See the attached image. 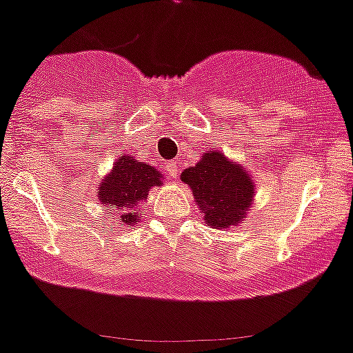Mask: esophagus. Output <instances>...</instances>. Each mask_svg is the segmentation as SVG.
Here are the masks:
<instances>
[{"mask_svg":"<svg viewBox=\"0 0 353 353\" xmlns=\"http://www.w3.org/2000/svg\"><path fill=\"white\" fill-rule=\"evenodd\" d=\"M167 172H168V176H170L172 179H177V176H179V165H177L176 161L168 163Z\"/></svg>","mask_w":353,"mask_h":353,"instance_id":"34e87169","label":"esophagus"}]
</instances>
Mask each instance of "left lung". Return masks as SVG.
Returning <instances> with one entry per match:
<instances>
[{
	"label": "left lung",
	"instance_id": "left-lung-1",
	"mask_svg": "<svg viewBox=\"0 0 353 353\" xmlns=\"http://www.w3.org/2000/svg\"><path fill=\"white\" fill-rule=\"evenodd\" d=\"M181 181L190 186L203 221L216 230L239 225L256 197V183L248 168L221 150L205 152L194 167L181 172Z\"/></svg>",
	"mask_w": 353,
	"mask_h": 353
}]
</instances>
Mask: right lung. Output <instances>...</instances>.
<instances>
[{
    "label": "right lung",
    "mask_w": 353,
    "mask_h": 353,
    "mask_svg": "<svg viewBox=\"0 0 353 353\" xmlns=\"http://www.w3.org/2000/svg\"><path fill=\"white\" fill-rule=\"evenodd\" d=\"M163 179L156 167L121 154L97 185V199L105 210H112L119 226H134L143 217L141 205L148 199V190L161 186Z\"/></svg>",
    "instance_id": "right-lung-1"
}]
</instances>
